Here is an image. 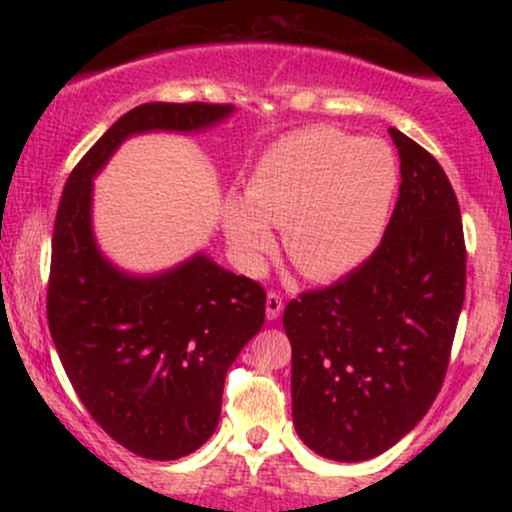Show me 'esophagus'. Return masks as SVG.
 I'll return each mask as SVG.
<instances>
[{"label":"esophagus","mask_w":512,"mask_h":512,"mask_svg":"<svg viewBox=\"0 0 512 512\" xmlns=\"http://www.w3.org/2000/svg\"><path fill=\"white\" fill-rule=\"evenodd\" d=\"M284 313V301H281L279 293H269L267 296V320H276Z\"/></svg>","instance_id":"34e87169"}]
</instances>
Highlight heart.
Returning a JSON list of instances; mask_svg holds the SVG:
<instances>
[{"label":"heart","instance_id":"obj_1","mask_svg":"<svg viewBox=\"0 0 512 512\" xmlns=\"http://www.w3.org/2000/svg\"><path fill=\"white\" fill-rule=\"evenodd\" d=\"M397 185V156L380 139L298 129L264 151L245 197L223 209L228 248L257 274L276 248L272 226L284 228L286 255L305 276L337 279L378 248Z\"/></svg>","mask_w":512,"mask_h":512}]
</instances>
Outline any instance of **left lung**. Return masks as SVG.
Here are the masks:
<instances>
[{"mask_svg":"<svg viewBox=\"0 0 512 512\" xmlns=\"http://www.w3.org/2000/svg\"><path fill=\"white\" fill-rule=\"evenodd\" d=\"M399 199L378 250L284 310L298 438L334 462L383 455L431 409L464 303L460 204L440 163L390 127Z\"/></svg>","mask_w":512,"mask_h":512,"instance_id":"left-lung-1","label":"left lung"}]
</instances>
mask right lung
I'll return each instance as SVG.
<instances>
[{"label":"right lung","mask_w":512,"mask_h":512,"mask_svg":"<svg viewBox=\"0 0 512 512\" xmlns=\"http://www.w3.org/2000/svg\"><path fill=\"white\" fill-rule=\"evenodd\" d=\"M233 105L144 103L88 149L64 185L52 233L48 325L67 378L110 438L146 460H178L219 426L223 380L262 330L267 293L207 252L154 274L103 255L93 180L129 137L199 134Z\"/></svg>","instance_id":"1"}]
</instances>
